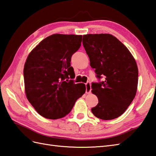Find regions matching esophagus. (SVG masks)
I'll use <instances>...</instances> for the list:
<instances>
[{
    "label": "esophagus",
    "mask_w": 156,
    "mask_h": 156,
    "mask_svg": "<svg viewBox=\"0 0 156 156\" xmlns=\"http://www.w3.org/2000/svg\"><path fill=\"white\" fill-rule=\"evenodd\" d=\"M91 92V84L90 82H87L86 84V93L90 94Z\"/></svg>",
    "instance_id": "esophagus-1"
}]
</instances>
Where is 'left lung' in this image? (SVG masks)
<instances>
[{
    "instance_id": "1",
    "label": "left lung",
    "mask_w": 156,
    "mask_h": 156,
    "mask_svg": "<svg viewBox=\"0 0 156 156\" xmlns=\"http://www.w3.org/2000/svg\"><path fill=\"white\" fill-rule=\"evenodd\" d=\"M82 43L96 77L104 78V81L92 84V92L98 99L92 112L104 120L120 116L136 94L138 69L134 58L110 34H86Z\"/></svg>"
}]
</instances>
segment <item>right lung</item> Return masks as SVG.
Masks as SVG:
<instances>
[{"instance_id":"right-lung-1","label":"right lung","mask_w":156,"mask_h":156,"mask_svg":"<svg viewBox=\"0 0 156 156\" xmlns=\"http://www.w3.org/2000/svg\"><path fill=\"white\" fill-rule=\"evenodd\" d=\"M82 38V35L52 34L42 40L27 57L25 92L29 102L44 118L66 116L86 92L84 84L69 80L75 76L70 61Z\"/></svg>"}]
</instances>
